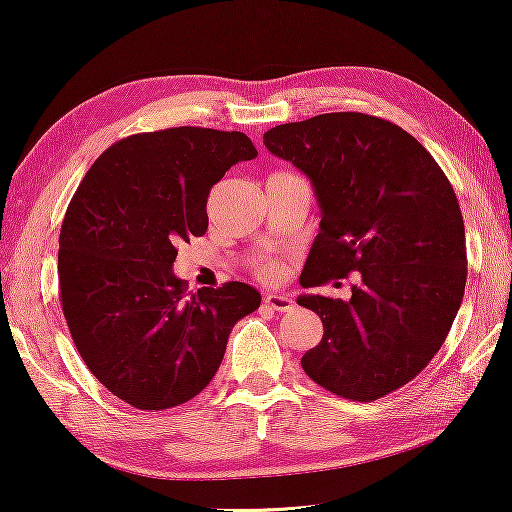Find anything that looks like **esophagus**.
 Instances as JSON below:
<instances>
[{
    "label": "esophagus",
    "mask_w": 512,
    "mask_h": 512,
    "mask_svg": "<svg viewBox=\"0 0 512 512\" xmlns=\"http://www.w3.org/2000/svg\"><path fill=\"white\" fill-rule=\"evenodd\" d=\"M263 304L267 308H272V311H279V313H288V311H292V308H295V301H292L288 295H265Z\"/></svg>",
    "instance_id": "esophagus-1"
}]
</instances>
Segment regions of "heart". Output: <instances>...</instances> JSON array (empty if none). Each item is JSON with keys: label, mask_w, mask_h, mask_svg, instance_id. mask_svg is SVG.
<instances>
[{"label": "heart", "mask_w": 512, "mask_h": 512, "mask_svg": "<svg viewBox=\"0 0 512 512\" xmlns=\"http://www.w3.org/2000/svg\"><path fill=\"white\" fill-rule=\"evenodd\" d=\"M258 274H261L263 279H267V281H274V279H279V276L283 274V265L276 263V261H267V263H263L261 267H258Z\"/></svg>", "instance_id": "heart-1"}]
</instances>
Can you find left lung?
<instances>
[{
    "instance_id": "left-lung-1",
    "label": "left lung",
    "mask_w": 512,
    "mask_h": 512,
    "mask_svg": "<svg viewBox=\"0 0 512 512\" xmlns=\"http://www.w3.org/2000/svg\"><path fill=\"white\" fill-rule=\"evenodd\" d=\"M263 142L311 179L320 204L301 286L358 272L349 301L297 299L324 326L301 367L338 397L388 395L431 363L463 301L467 251L456 192L420 142L374 115H315L279 124Z\"/></svg>"
}]
</instances>
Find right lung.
<instances>
[{
    "label": "right lung",
    "mask_w": 512,
    "mask_h": 512,
    "mask_svg": "<svg viewBox=\"0 0 512 512\" xmlns=\"http://www.w3.org/2000/svg\"><path fill=\"white\" fill-rule=\"evenodd\" d=\"M256 156L240 131L136 133L92 163L67 206L63 315L88 370L133 408L154 413L199 395L233 326L261 306V292L240 281L188 297L172 272L179 242L208 229V192Z\"/></svg>",
    "instance_id": "add662e5"
}]
</instances>
